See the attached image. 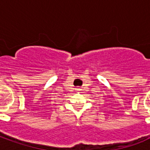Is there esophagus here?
<instances>
[{
	"label": "esophagus",
	"instance_id": "esophagus-1",
	"mask_svg": "<svg viewBox=\"0 0 150 150\" xmlns=\"http://www.w3.org/2000/svg\"><path fill=\"white\" fill-rule=\"evenodd\" d=\"M77 90H79V89H77Z\"/></svg>",
	"mask_w": 150,
	"mask_h": 150
}]
</instances>
